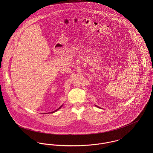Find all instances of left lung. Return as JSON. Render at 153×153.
Wrapping results in <instances>:
<instances>
[{
	"instance_id": "8db88e82",
	"label": "left lung",
	"mask_w": 153,
	"mask_h": 153,
	"mask_svg": "<svg viewBox=\"0 0 153 153\" xmlns=\"http://www.w3.org/2000/svg\"><path fill=\"white\" fill-rule=\"evenodd\" d=\"M95 106H96V107H98V108H100V107H98V106H97V105H95Z\"/></svg>"
}]
</instances>
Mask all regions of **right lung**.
I'll return each mask as SVG.
<instances>
[{
  "instance_id": "add662e5",
  "label": "right lung",
  "mask_w": 153,
  "mask_h": 153,
  "mask_svg": "<svg viewBox=\"0 0 153 153\" xmlns=\"http://www.w3.org/2000/svg\"><path fill=\"white\" fill-rule=\"evenodd\" d=\"M62 106H63V104H62V105L61 107H59L58 109H56V110H55L54 111H52V112H48V113H53V112H56L58 110H59V109H61V107H62Z\"/></svg>"
}]
</instances>
